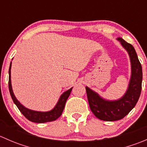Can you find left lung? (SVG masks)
Instances as JSON below:
<instances>
[{
  "instance_id": "left-lung-1",
  "label": "left lung",
  "mask_w": 147,
  "mask_h": 147,
  "mask_svg": "<svg viewBox=\"0 0 147 147\" xmlns=\"http://www.w3.org/2000/svg\"><path fill=\"white\" fill-rule=\"evenodd\" d=\"M117 40L128 53L131 62V78L127 92L117 100H107L86 87L89 105L92 113L103 121H117L124 118L135 107L142 91V67L134 47L121 38Z\"/></svg>"
}]
</instances>
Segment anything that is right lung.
I'll return each mask as SVG.
<instances>
[{"label": "right lung", "instance_id": "obj_1", "mask_svg": "<svg viewBox=\"0 0 147 147\" xmlns=\"http://www.w3.org/2000/svg\"><path fill=\"white\" fill-rule=\"evenodd\" d=\"M11 63H10L9 67V81H8V87H9V91L10 96H11L13 101L16 104L17 107L18 108L19 110L20 111L22 114L26 117L28 120L30 121L35 123H45L49 122V121H55L60 117L63 112V109L65 108V103H66L67 100L69 97L72 88L67 90L66 92H63L62 95L60 96L58 102L56 104L55 107L53 108L52 110L48 111V112H38V111L31 110V109H28L26 107L23 106V105L20 103V102L16 99L14 93H13V89H12L11 85V80H10V69H11Z\"/></svg>", "mask_w": 147, "mask_h": 147}]
</instances>
